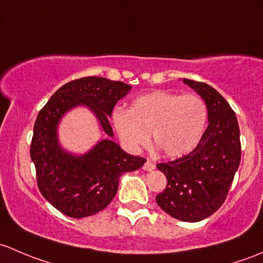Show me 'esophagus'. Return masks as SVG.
Instances as JSON below:
<instances>
[{
	"label": "esophagus",
	"instance_id": "34e87169",
	"mask_svg": "<svg viewBox=\"0 0 263 263\" xmlns=\"http://www.w3.org/2000/svg\"><path fill=\"white\" fill-rule=\"evenodd\" d=\"M154 168H156V164H154L152 161H149V159H148V161L144 163V166H143V170H144V171H148V172L153 171Z\"/></svg>",
	"mask_w": 263,
	"mask_h": 263
}]
</instances>
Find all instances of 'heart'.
I'll use <instances>...</instances> for the list:
<instances>
[{"instance_id": "heart-1", "label": "heart", "mask_w": 263, "mask_h": 263, "mask_svg": "<svg viewBox=\"0 0 263 263\" xmlns=\"http://www.w3.org/2000/svg\"><path fill=\"white\" fill-rule=\"evenodd\" d=\"M111 123L119 139L132 152L149 140L170 158L189 154L201 140L208 106L196 95L154 91L137 97L129 110L115 107Z\"/></svg>"}]
</instances>
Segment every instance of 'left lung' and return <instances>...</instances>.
I'll use <instances>...</instances> for the list:
<instances>
[{
	"label": "left lung",
	"mask_w": 263,
	"mask_h": 263,
	"mask_svg": "<svg viewBox=\"0 0 263 263\" xmlns=\"http://www.w3.org/2000/svg\"><path fill=\"white\" fill-rule=\"evenodd\" d=\"M208 106V125L197 147L187 156L157 164L167 187L156 201L163 212L182 221L206 219L223 205L240 162L239 126L228 101L204 82L186 80Z\"/></svg>",
	"instance_id": "obj_1"
}]
</instances>
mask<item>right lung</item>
Segmentation results:
<instances>
[{
    "mask_svg": "<svg viewBox=\"0 0 263 263\" xmlns=\"http://www.w3.org/2000/svg\"><path fill=\"white\" fill-rule=\"evenodd\" d=\"M126 83L104 77L71 81L53 93L37 114L30 145L36 181L43 196L64 215L86 218L101 212L118 192L119 180L145 163L112 140L109 123L114 106L132 90ZM76 107L90 109L107 135L91 150L77 155L61 147L59 124Z\"/></svg>",
    "mask_w": 263,
    "mask_h": 263,
    "instance_id": "add662e5",
    "label": "right lung"
}]
</instances>
